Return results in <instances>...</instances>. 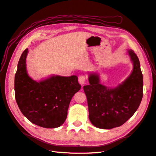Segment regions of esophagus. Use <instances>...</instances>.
<instances>
[{"label": "esophagus", "instance_id": "obj_1", "mask_svg": "<svg viewBox=\"0 0 156 156\" xmlns=\"http://www.w3.org/2000/svg\"><path fill=\"white\" fill-rule=\"evenodd\" d=\"M86 80V77L84 76H82V75H80V76L78 77V82L80 84H84Z\"/></svg>", "mask_w": 156, "mask_h": 156}]
</instances>
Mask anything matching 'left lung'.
<instances>
[{
	"mask_svg": "<svg viewBox=\"0 0 156 156\" xmlns=\"http://www.w3.org/2000/svg\"><path fill=\"white\" fill-rule=\"evenodd\" d=\"M128 54L133 68L129 76L115 88L100 83L98 75L90 74V85L83 87L88 102L89 119L96 127L112 129L128 121L138 108L143 97V75L138 57L132 50Z\"/></svg>",
	"mask_w": 156,
	"mask_h": 156,
	"instance_id": "1",
	"label": "left lung"
}]
</instances>
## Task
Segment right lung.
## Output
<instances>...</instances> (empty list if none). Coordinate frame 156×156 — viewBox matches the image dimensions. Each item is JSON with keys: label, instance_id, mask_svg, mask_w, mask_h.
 Wrapping results in <instances>:
<instances>
[{"label": "right lung", "instance_id": "add662e5", "mask_svg": "<svg viewBox=\"0 0 156 156\" xmlns=\"http://www.w3.org/2000/svg\"><path fill=\"white\" fill-rule=\"evenodd\" d=\"M28 48L20 58L14 78L15 98L29 121L46 128L60 126L67 117L72 98L81 86L76 76H53L41 82L28 76L26 68Z\"/></svg>", "mask_w": 156, "mask_h": 156}]
</instances>
